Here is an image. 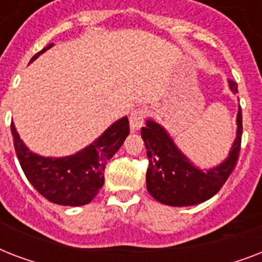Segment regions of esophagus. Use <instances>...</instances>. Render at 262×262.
<instances>
[{"label":"esophagus","instance_id":"34e87169","mask_svg":"<svg viewBox=\"0 0 262 262\" xmlns=\"http://www.w3.org/2000/svg\"><path fill=\"white\" fill-rule=\"evenodd\" d=\"M145 117H147V114H145V110H143V108L133 111L130 117H129V125H130L132 130H139L140 127L144 125Z\"/></svg>","mask_w":262,"mask_h":262}]
</instances>
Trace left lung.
<instances>
[{"instance_id": "obj_1", "label": "left lung", "mask_w": 262, "mask_h": 262, "mask_svg": "<svg viewBox=\"0 0 262 262\" xmlns=\"http://www.w3.org/2000/svg\"><path fill=\"white\" fill-rule=\"evenodd\" d=\"M232 94L238 92L235 81L228 80ZM235 140L228 156L212 168L195 166L183 154L168 132L154 119H147L141 127L147 156V190L160 204L170 207H189L204 203L217 193L235 167L241 151L242 111L238 107Z\"/></svg>"}]
</instances>
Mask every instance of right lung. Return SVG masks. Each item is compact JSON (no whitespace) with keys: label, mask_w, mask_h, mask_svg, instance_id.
Returning <instances> with one entry per match:
<instances>
[{"label":"right lung","mask_w":262,"mask_h":262,"mask_svg":"<svg viewBox=\"0 0 262 262\" xmlns=\"http://www.w3.org/2000/svg\"><path fill=\"white\" fill-rule=\"evenodd\" d=\"M54 46L47 45L31 58ZM14 151L31 185L49 201L65 207H80L91 203L104 183V167L129 136L127 117L111 123L98 139L79 152L62 158L35 154L20 139L14 123L10 125Z\"/></svg>","instance_id":"1"}]
</instances>
